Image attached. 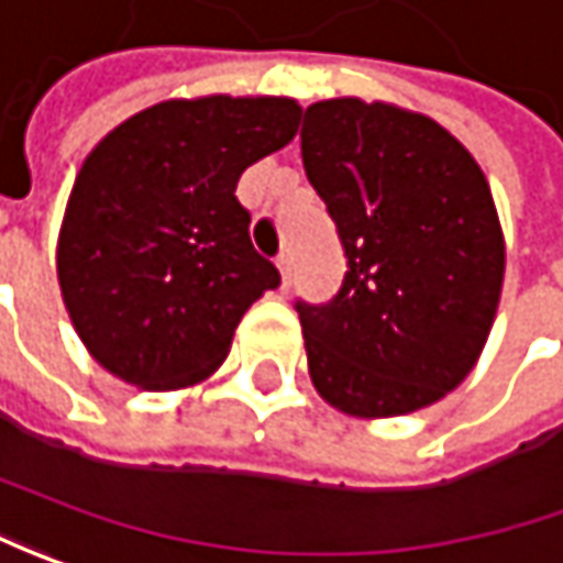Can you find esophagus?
I'll return each mask as SVG.
<instances>
[{
    "label": "esophagus",
    "instance_id": "obj_1",
    "mask_svg": "<svg viewBox=\"0 0 563 563\" xmlns=\"http://www.w3.org/2000/svg\"><path fill=\"white\" fill-rule=\"evenodd\" d=\"M277 267H280L283 286H289V277H292V258H289V252H283L280 258H277Z\"/></svg>",
    "mask_w": 563,
    "mask_h": 563
}]
</instances>
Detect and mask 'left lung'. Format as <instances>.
<instances>
[{
	"label": "left lung",
	"mask_w": 563,
	"mask_h": 563,
	"mask_svg": "<svg viewBox=\"0 0 563 563\" xmlns=\"http://www.w3.org/2000/svg\"><path fill=\"white\" fill-rule=\"evenodd\" d=\"M301 162L345 252L340 292L296 301L314 389L352 417L433 405L474 371L505 280L483 170L427 114L361 99L308 106Z\"/></svg>",
	"instance_id": "obj_1"
}]
</instances>
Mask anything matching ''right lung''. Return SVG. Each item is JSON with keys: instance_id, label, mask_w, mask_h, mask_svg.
Listing matches in <instances>:
<instances>
[{"instance_id": "add662e5", "label": "right lung", "mask_w": 563, "mask_h": 563, "mask_svg": "<svg viewBox=\"0 0 563 563\" xmlns=\"http://www.w3.org/2000/svg\"><path fill=\"white\" fill-rule=\"evenodd\" d=\"M299 121L286 96L170 99L89 152L55 264L70 323L108 374L158 393L221 367L249 305L280 286L233 192Z\"/></svg>"}]
</instances>
